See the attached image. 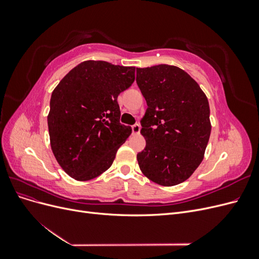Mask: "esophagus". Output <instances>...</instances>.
I'll list each match as a JSON object with an SVG mask.
<instances>
[{
    "label": "esophagus",
    "instance_id": "esophagus-1",
    "mask_svg": "<svg viewBox=\"0 0 259 259\" xmlns=\"http://www.w3.org/2000/svg\"><path fill=\"white\" fill-rule=\"evenodd\" d=\"M132 132H133V134H135V135L139 134V133H140V125L139 124L133 125V126H132Z\"/></svg>",
    "mask_w": 259,
    "mask_h": 259
}]
</instances>
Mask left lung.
Returning a JSON list of instances; mask_svg holds the SVG:
<instances>
[{
  "label": "left lung",
  "instance_id": "left-lung-1",
  "mask_svg": "<svg viewBox=\"0 0 259 259\" xmlns=\"http://www.w3.org/2000/svg\"><path fill=\"white\" fill-rule=\"evenodd\" d=\"M136 72L148 106L140 121L146 148L137 154L138 165L156 184L178 185L204 158L211 130L207 97L178 67L158 65Z\"/></svg>",
  "mask_w": 259,
  "mask_h": 259
}]
</instances>
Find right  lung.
Returning a JSON list of instances; mask_svg holds the SVG:
<instances>
[{
  "label": "right lung",
  "mask_w": 259,
  "mask_h": 259,
  "mask_svg": "<svg viewBox=\"0 0 259 259\" xmlns=\"http://www.w3.org/2000/svg\"><path fill=\"white\" fill-rule=\"evenodd\" d=\"M135 80V67L86 60L52 93L48 116L53 153L61 168L80 182L103 174L132 128L120 123L119 94Z\"/></svg>",
  "instance_id": "right-lung-1"
}]
</instances>
